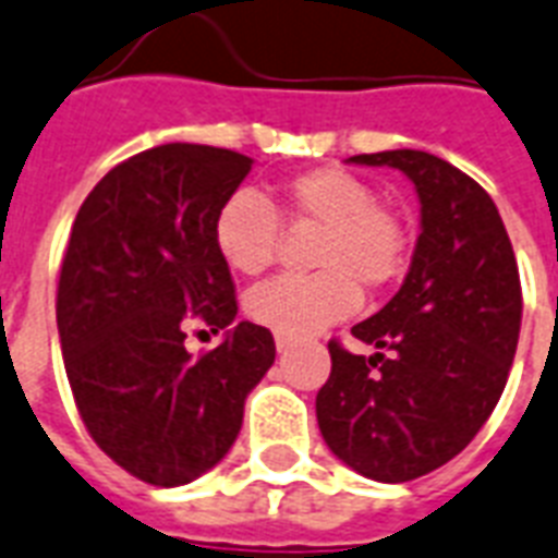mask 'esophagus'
I'll list each match as a JSON object with an SVG mask.
<instances>
[{"label":"esophagus","instance_id":"esophagus-1","mask_svg":"<svg viewBox=\"0 0 558 558\" xmlns=\"http://www.w3.org/2000/svg\"><path fill=\"white\" fill-rule=\"evenodd\" d=\"M293 343H296V338H288V335H276V349H279V352H288Z\"/></svg>","mask_w":558,"mask_h":558}]
</instances>
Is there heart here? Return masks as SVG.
Here are the masks:
<instances>
[{"label": "heart", "mask_w": 558, "mask_h": 558, "mask_svg": "<svg viewBox=\"0 0 558 558\" xmlns=\"http://www.w3.org/2000/svg\"><path fill=\"white\" fill-rule=\"evenodd\" d=\"M288 227H317L308 276H276L247 293L244 311L276 335L302 338L361 305V288L384 291L408 267V230L373 185L347 168L319 166L284 180L267 206L235 192L215 215V247L230 270L258 276L276 262Z\"/></svg>", "instance_id": "b5f03b06"}]
</instances>
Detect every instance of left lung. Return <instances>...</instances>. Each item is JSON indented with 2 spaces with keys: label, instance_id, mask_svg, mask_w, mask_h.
I'll list each match as a JSON object with an SVG mask.
<instances>
[{
  "label": "left lung",
  "instance_id": "1",
  "mask_svg": "<svg viewBox=\"0 0 558 558\" xmlns=\"http://www.w3.org/2000/svg\"><path fill=\"white\" fill-rule=\"evenodd\" d=\"M349 162L404 171L422 203V232L399 293L352 328L378 352L328 343L319 434L364 477L416 481L472 442L507 387L521 331L515 253L498 206L451 162L410 148Z\"/></svg>",
  "mask_w": 558,
  "mask_h": 558
}]
</instances>
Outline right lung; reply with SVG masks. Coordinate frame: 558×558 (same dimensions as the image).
I'll list each match as a JSON object with an SVG mask.
<instances>
[{"label": "right lung", "mask_w": 558, "mask_h": 558, "mask_svg": "<svg viewBox=\"0 0 558 558\" xmlns=\"http://www.w3.org/2000/svg\"><path fill=\"white\" fill-rule=\"evenodd\" d=\"M253 159L171 142L107 171L72 223L58 282L66 378L86 430L150 486H183L218 465L244 401L274 366V335L239 314L215 247V215ZM194 325L225 328L201 359Z\"/></svg>", "instance_id": "right-lung-1"}]
</instances>
